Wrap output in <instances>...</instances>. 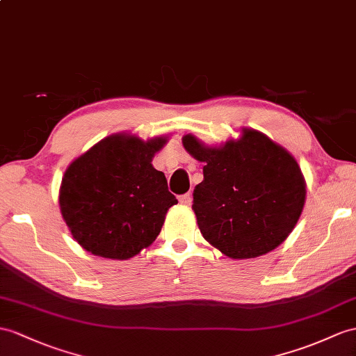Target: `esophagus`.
<instances>
[{"label": "esophagus", "mask_w": 356, "mask_h": 356, "mask_svg": "<svg viewBox=\"0 0 356 356\" xmlns=\"http://www.w3.org/2000/svg\"><path fill=\"white\" fill-rule=\"evenodd\" d=\"M179 204L184 205V207H188L190 204H192V195L186 193V195H183V196H179Z\"/></svg>", "instance_id": "obj_1"}]
</instances>
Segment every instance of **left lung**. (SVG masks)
I'll use <instances>...</instances> for the list:
<instances>
[{"label": "left lung", "instance_id": "obj_1", "mask_svg": "<svg viewBox=\"0 0 356 356\" xmlns=\"http://www.w3.org/2000/svg\"><path fill=\"white\" fill-rule=\"evenodd\" d=\"M183 146L204 163L192 208L208 243L232 259H248L290 236L305 205L307 183L287 149L252 128L219 146L186 134Z\"/></svg>", "mask_w": 356, "mask_h": 356}]
</instances>
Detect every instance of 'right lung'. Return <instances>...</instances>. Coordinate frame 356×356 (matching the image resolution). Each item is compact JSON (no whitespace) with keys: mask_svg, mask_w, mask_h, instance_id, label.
<instances>
[{"mask_svg":"<svg viewBox=\"0 0 356 356\" xmlns=\"http://www.w3.org/2000/svg\"><path fill=\"white\" fill-rule=\"evenodd\" d=\"M168 136L142 140L131 133L102 138L69 164L58 205L72 237L88 252L129 259L154 243L177 197L152 166Z\"/></svg>","mask_w":356,"mask_h":356,"instance_id":"add662e5","label":"right lung"}]
</instances>
